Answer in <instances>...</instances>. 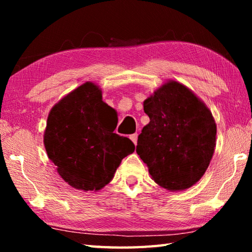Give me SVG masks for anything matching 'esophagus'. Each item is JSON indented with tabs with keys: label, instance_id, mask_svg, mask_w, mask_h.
<instances>
[{
	"label": "esophagus",
	"instance_id": "1",
	"mask_svg": "<svg viewBox=\"0 0 252 252\" xmlns=\"http://www.w3.org/2000/svg\"><path fill=\"white\" fill-rule=\"evenodd\" d=\"M130 139L132 140V142H133L134 144H136V142H138V134L136 133H133L130 135Z\"/></svg>",
	"mask_w": 252,
	"mask_h": 252
}]
</instances>
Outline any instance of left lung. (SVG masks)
Listing matches in <instances>:
<instances>
[{
    "instance_id": "8db88e82",
    "label": "left lung",
    "mask_w": 252,
    "mask_h": 252,
    "mask_svg": "<svg viewBox=\"0 0 252 252\" xmlns=\"http://www.w3.org/2000/svg\"><path fill=\"white\" fill-rule=\"evenodd\" d=\"M150 122L139 134L136 153L151 179L176 192L195 185L210 164L217 125L206 103L178 81L162 83L143 102Z\"/></svg>"
}]
</instances>
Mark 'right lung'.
<instances>
[{
  "label": "right lung",
  "mask_w": 252,
  "mask_h": 252,
  "mask_svg": "<svg viewBox=\"0 0 252 252\" xmlns=\"http://www.w3.org/2000/svg\"><path fill=\"white\" fill-rule=\"evenodd\" d=\"M114 111L102 100L99 85L91 81L51 109L43 133L46 155L74 189H103L123 158L134 152L130 139L113 133L118 123Z\"/></svg>",
  "instance_id": "add662e5"
}]
</instances>
